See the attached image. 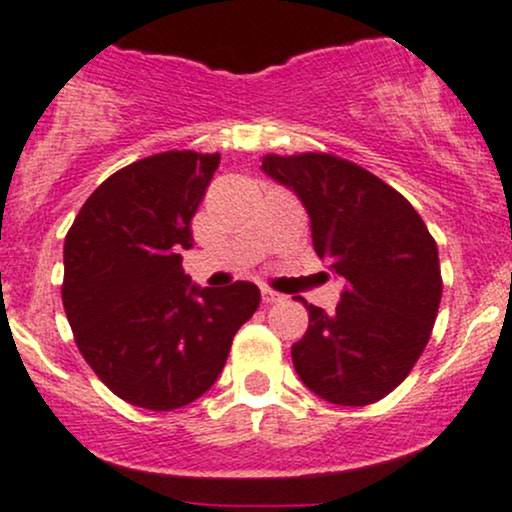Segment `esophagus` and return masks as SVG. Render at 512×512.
I'll return each mask as SVG.
<instances>
[{"mask_svg":"<svg viewBox=\"0 0 512 512\" xmlns=\"http://www.w3.org/2000/svg\"><path fill=\"white\" fill-rule=\"evenodd\" d=\"M262 301L267 303V305H272V303H281V301H284V296H281V293L272 291V289H262Z\"/></svg>","mask_w":512,"mask_h":512,"instance_id":"1","label":"esophagus"}]
</instances>
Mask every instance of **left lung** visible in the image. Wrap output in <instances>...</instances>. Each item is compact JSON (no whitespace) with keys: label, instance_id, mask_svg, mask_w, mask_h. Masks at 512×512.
Instances as JSON below:
<instances>
[{"label":"left lung","instance_id":"left-lung-1","mask_svg":"<svg viewBox=\"0 0 512 512\" xmlns=\"http://www.w3.org/2000/svg\"><path fill=\"white\" fill-rule=\"evenodd\" d=\"M262 170L301 197L317 257L344 279L332 315L298 298L310 325L291 346L293 368L325 402H378L431 339L443 296L436 240L395 187L346 158L267 154Z\"/></svg>","mask_w":512,"mask_h":512}]
</instances>
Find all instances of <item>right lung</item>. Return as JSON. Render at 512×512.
I'll return each instance as SVG.
<instances>
[{"label":"right lung","instance_id":"obj_1","mask_svg":"<svg viewBox=\"0 0 512 512\" xmlns=\"http://www.w3.org/2000/svg\"><path fill=\"white\" fill-rule=\"evenodd\" d=\"M219 154L163 151L96 187L64 238L62 303L93 373L134 407L173 411L202 397L260 305L236 281L197 289L182 269L192 216Z\"/></svg>","mask_w":512,"mask_h":512}]
</instances>
